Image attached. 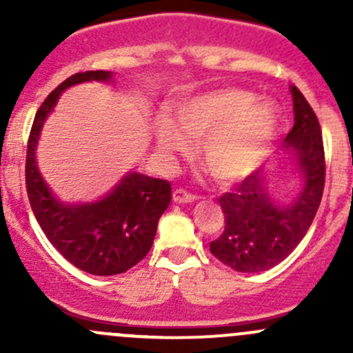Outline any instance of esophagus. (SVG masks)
<instances>
[{
	"mask_svg": "<svg viewBox=\"0 0 353 353\" xmlns=\"http://www.w3.org/2000/svg\"><path fill=\"white\" fill-rule=\"evenodd\" d=\"M172 199H174V203H179V205H186V203H193L196 198H194L193 194L186 193L184 190H174Z\"/></svg>",
	"mask_w": 353,
	"mask_h": 353,
	"instance_id": "esophagus-1",
	"label": "esophagus"
}]
</instances>
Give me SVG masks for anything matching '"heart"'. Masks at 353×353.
Returning <instances> with one entry per match:
<instances>
[{"label": "heart", "mask_w": 353, "mask_h": 353, "mask_svg": "<svg viewBox=\"0 0 353 353\" xmlns=\"http://www.w3.org/2000/svg\"><path fill=\"white\" fill-rule=\"evenodd\" d=\"M177 123L160 116L155 137L167 157L199 142V155L210 172L227 184L237 183L263 165L272 152L280 126L279 110L259 102L243 88H219L194 95L176 109Z\"/></svg>", "instance_id": "obj_1"}]
</instances>
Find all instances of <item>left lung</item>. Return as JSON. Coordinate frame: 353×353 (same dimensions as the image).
Here are the masks:
<instances>
[{
	"label": "left lung",
	"instance_id": "obj_1",
	"mask_svg": "<svg viewBox=\"0 0 353 353\" xmlns=\"http://www.w3.org/2000/svg\"><path fill=\"white\" fill-rule=\"evenodd\" d=\"M294 128L282 150L301 176V190L288 203L273 198L270 179L259 170L219 198L225 229L210 251L229 268L259 273L273 268L297 248L314 220L325 190V148L319 121L297 87H290Z\"/></svg>",
	"mask_w": 353,
	"mask_h": 353
}]
</instances>
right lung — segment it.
Listing matches in <instances>:
<instances>
[{
	"label": "right lung",
	"mask_w": 353,
	"mask_h": 353,
	"mask_svg": "<svg viewBox=\"0 0 353 353\" xmlns=\"http://www.w3.org/2000/svg\"><path fill=\"white\" fill-rule=\"evenodd\" d=\"M112 80L110 71H85L56 87L35 114L25 162L28 201L49 243L71 265L99 276L128 272L148 254L157 223L172 198L170 183L128 172L97 201L66 203L56 198L46 184L35 155L42 126L66 88L85 81L109 83Z\"/></svg>",
	"instance_id": "1"
}]
</instances>
